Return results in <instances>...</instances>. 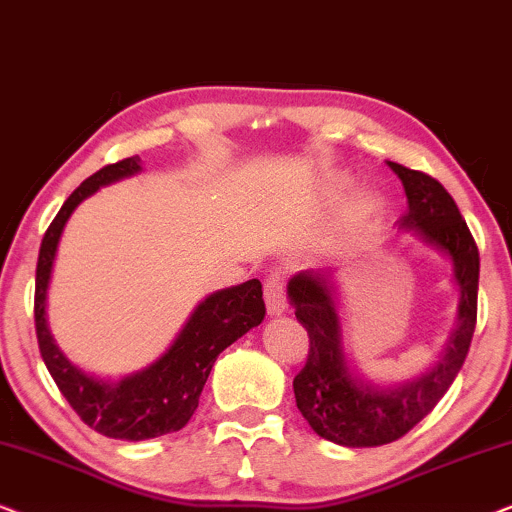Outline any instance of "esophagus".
Segmentation results:
<instances>
[{
    "label": "esophagus",
    "instance_id": "34e87169",
    "mask_svg": "<svg viewBox=\"0 0 512 512\" xmlns=\"http://www.w3.org/2000/svg\"><path fill=\"white\" fill-rule=\"evenodd\" d=\"M263 293H265V307H268V314L277 317V314L286 312V307H289V300H286L282 272H270L268 279H265Z\"/></svg>",
    "mask_w": 512,
    "mask_h": 512
}]
</instances>
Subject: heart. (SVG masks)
Instances as JSON below:
<instances>
[{"label":"heart","instance_id":"b5f03b06","mask_svg":"<svg viewBox=\"0 0 512 512\" xmlns=\"http://www.w3.org/2000/svg\"><path fill=\"white\" fill-rule=\"evenodd\" d=\"M366 207H373V202H366Z\"/></svg>","mask_w":512,"mask_h":512}]
</instances>
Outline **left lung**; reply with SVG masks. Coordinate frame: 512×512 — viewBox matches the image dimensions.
Instances as JSON below:
<instances>
[{"mask_svg": "<svg viewBox=\"0 0 512 512\" xmlns=\"http://www.w3.org/2000/svg\"><path fill=\"white\" fill-rule=\"evenodd\" d=\"M403 181L408 209L403 228H415L454 263L461 291L459 328L431 373L398 389H375L349 373L340 345V319L328 272H303L289 284L296 319L310 335L305 366L293 377V394L303 417L321 438L345 447H377L394 443L436 408L464 366L478 324L480 254L471 230L445 186L429 174L389 163Z\"/></svg>", "mask_w": 512, "mask_h": 512, "instance_id": "8db88e82", "label": "left lung"}]
</instances>
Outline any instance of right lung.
I'll return each mask as SVG.
<instances>
[{"mask_svg":"<svg viewBox=\"0 0 512 512\" xmlns=\"http://www.w3.org/2000/svg\"><path fill=\"white\" fill-rule=\"evenodd\" d=\"M135 172H139V156L123 158L104 165L69 195L41 240L34 284V328L48 373L72 410L90 429L118 440L156 438L186 426L198 410L202 387L212 373L216 356L265 317L263 286L258 279H249L200 303L170 352L151 368L121 382L114 384L90 377L62 356L46 326V289L62 228L81 200L93 195L100 186Z\"/></svg>","mask_w":512,"mask_h":512,"instance_id":"add662e5","label":"right lung"}]
</instances>
